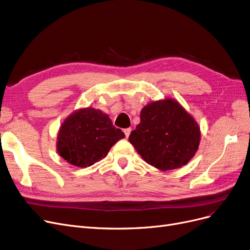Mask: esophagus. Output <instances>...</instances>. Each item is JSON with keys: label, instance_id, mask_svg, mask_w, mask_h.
Here are the masks:
<instances>
[{"label": "esophagus", "instance_id": "obj_1", "mask_svg": "<svg viewBox=\"0 0 250 250\" xmlns=\"http://www.w3.org/2000/svg\"><path fill=\"white\" fill-rule=\"evenodd\" d=\"M130 132H131V128H126L124 129V133L126 135V137H128L129 135H130Z\"/></svg>", "mask_w": 250, "mask_h": 250}]
</instances>
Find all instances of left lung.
<instances>
[{"label":"left lung","instance_id":"1","mask_svg":"<svg viewBox=\"0 0 250 250\" xmlns=\"http://www.w3.org/2000/svg\"><path fill=\"white\" fill-rule=\"evenodd\" d=\"M200 127L173 99L146 105L141 122L129 135V142L150 166L170 170L185 166L197 151Z\"/></svg>","mask_w":250,"mask_h":250}]
</instances>
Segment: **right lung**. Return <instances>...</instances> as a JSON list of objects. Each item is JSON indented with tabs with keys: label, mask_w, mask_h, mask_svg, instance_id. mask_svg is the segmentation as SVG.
<instances>
[{
	"label": "right lung",
	"mask_w": 250,
	"mask_h": 250,
	"mask_svg": "<svg viewBox=\"0 0 250 250\" xmlns=\"http://www.w3.org/2000/svg\"><path fill=\"white\" fill-rule=\"evenodd\" d=\"M125 134L107 115L93 107L83 108L68 117L58 135L60 156L72 166L87 167L105 157Z\"/></svg>",
	"instance_id": "obj_1"
}]
</instances>
